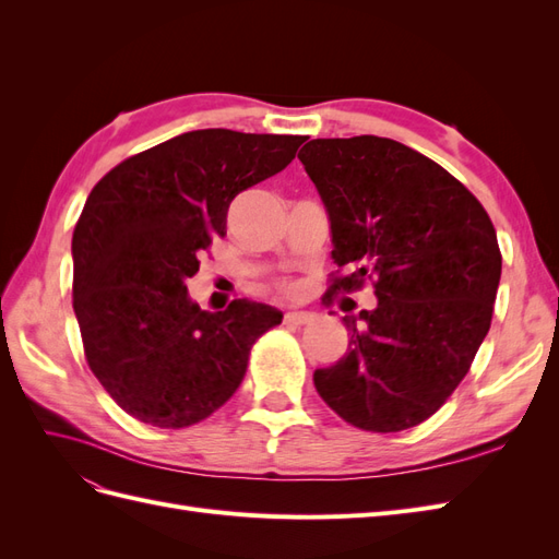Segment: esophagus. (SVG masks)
Wrapping results in <instances>:
<instances>
[{"instance_id": "esophagus-1", "label": "esophagus", "mask_w": 559, "mask_h": 559, "mask_svg": "<svg viewBox=\"0 0 559 559\" xmlns=\"http://www.w3.org/2000/svg\"><path fill=\"white\" fill-rule=\"evenodd\" d=\"M312 319H314V314H310V312H286L284 314V324L302 326V324H310Z\"/></svg>"}]
</instances>
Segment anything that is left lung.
<instances>
[{
	"label": "left lung",
	"mask_w": 559,
	"mask_h": 559,
	"mask_svg": "<svg viewBox=\"0 0 559 559\" xmlns=\"http://www.w3.org/2000/svg\"><path fill=\"white\" fill-rule=\"evenodd\" d=\"M298 158L329 214L331 259L349 270L331 292L376 280L378 296L343 319L347 352L314 370L317 392L364 431L411 429L464 380L492 324L497 230L464 183L401 142L312 140Z\"/></svg>",
	"instance_id": "1"
}]
</instances>
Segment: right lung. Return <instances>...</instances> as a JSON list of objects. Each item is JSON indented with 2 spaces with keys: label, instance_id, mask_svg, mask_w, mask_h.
<instances>
[{
  "label": "right lung",
  "instance_id": "1",
  "mask_svg": "<svg viewBox=\"0 0 559 559\" xmlns=\"http://www.w3.org/2000/svg\"><path fill=\"white\" fill-rule=\"evenodd\" d=\"M300 134L191 130L95 183L72 238L74 314L88 366L144 425L181 429L238 392L249 349L282 312L247 298L207 312L186 282L233 198L282 173Z\"/></svg>",
  "mask_w": 559,
  "mask_h": 559
}]
</instances>
